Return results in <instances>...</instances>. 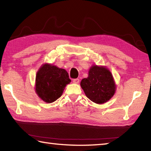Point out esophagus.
I'll use <instances>...</instances> for the list:
<instances>
[{
  "label": "esophagus",
  "mask_w": 151,
  "mask_h": 151,
  "mask_svg": "<svg viewBox=\"0 0 151 151\" xmlns=\"http://www.w3.org/2000/svg\"><path fill=\"white\" fill-rule=\"evenodd\" d=\"M73 83H76V84H78L79 83V79L78 78L73 79Z\"/></svg>",
  "instance_id": "34e87169"
}]
</instances>
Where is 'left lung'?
Here are the masks:
<instances>
[{"label": "left lung", "instance_id": "obj_1", "mask_svg": "<svg viewBox=\"0 0 151 151\" xmlns=\"http://www.w3.org/2000/svg\"><path fill=\"white\" fill-rule=\"evenodd\" d=\"M81 86L86 96L96 104H103L109 101L116 91L111 71L103 66H92L88 77L81 81Z\"/></svg>", "mask_w": 151, "mask_h": 151}]
</instances>
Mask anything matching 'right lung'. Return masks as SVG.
Instances as JSON below:
<instances>
[{"label":"right lung","instance_id":"obj_1","mask_svg":"<svg viewBox=\"0 0 151 151\" xmlns=\"http://www.w3.org/2000/svg\"><path fill=\"white\" fill-rule=\"evenodd\" d=\"M70 81L66 70L50 64H44L37 73L36 93L45 103H53L60 98Z\"/></svg>","mask_w":151,"mask_h":151}]
</instances>
